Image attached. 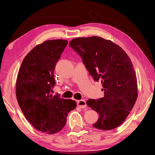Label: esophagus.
I'll return each instance as SVG.
<instances>
[{
	"mask_svg": "<svg viewBox=\"0 0 155 155\" xmlns=\"http://www.w3.org/2000/svg\"><path fill=\"white\" fill-rule=\"evenodd\" d=\"M77 104L78 106L79 107L81 108V109H83V108H85L87 107V104H86V101L83 100H78L77 101Z\"/></svg>",
	"mask_w": 155,
	"mask_h": 155,
	"instance_id": "obj_1",
	"label": "esophagus"
}]
</instances>
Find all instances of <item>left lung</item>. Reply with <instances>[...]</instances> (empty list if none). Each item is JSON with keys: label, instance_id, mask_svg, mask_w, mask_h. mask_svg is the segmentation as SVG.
<instances>
[{"label": "left lung", "instance_id": "8db88e82", "mask_svg": "<svg viewBox=\"0 0 155 155\" xmlns=\"http://www.w3.org/2000/svg\"><path fill=\"white\" fill-rule=\"evenodd\" d=\"M69 46L81 58L94 80H100L103 85L104 97L87 101L99 114L93 127L104 130L118 127L138 96L137 79L129 56L113 42L97 36L73 39Z\"/></svg>", "mask_w": 155, "mask_h": 155}]
</instances>
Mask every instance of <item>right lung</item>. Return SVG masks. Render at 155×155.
Wrapping results in <instances>:
<instances>
[{"mask_svg":"<svg viewBox=\"0 0 155 155\" xmlns=\"http://www.w3.org/2000/svg\"><path fill=\"white\" fill-rule=\"evenodd\" d=\"M68 44L67 40H48L37 45L23 59L16 83L18 104L26 120L48 134L61 130L76 102L50 92L55 86V65Z\"/></svg>","mask_w":155,"mask_h":155,"instance_id":"add662e5","label":"right lung"}]
</instances>
